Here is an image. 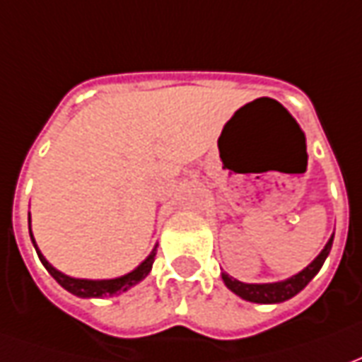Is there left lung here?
Returning <instances> with one entry per match:
<instances>
[{
    "label": "left lung",
    "instance_id": "left-lung-1",
    "mask_svg": "<svg viewBox=\"0 0 362 362\" xmlns=\"http://www.w3.org/2000/svg\"><path fill=\"white\" fill-rule=\"evenodd\" d=\"M332 243H334V236L327 240V244L324 246V250L320 252V256L310 266L304 267L303 272L293 275L291 279L279 281V283H264V285H250V283H243V281H236L233 277H228L227 273H223V281L235 295H238L244 300H250V303H259V304H275L283 303V300H288L295 295H298L308 283L312 281V277L320 272V267L324 266L327 254L332 250Z\"/></svg>",
    "mask_w": 362,
    "mask_h": 362
}]
</instances>
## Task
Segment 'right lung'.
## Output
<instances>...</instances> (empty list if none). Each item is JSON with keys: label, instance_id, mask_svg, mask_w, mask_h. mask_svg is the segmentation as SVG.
Listing matches in <instances>:
<instances>
[{"label": "right lung", "instance_id": "right-lung-1", "mask_svg": "<svg viewBox=\"0 0 362 362\" xmlns=\"http://www.w3.org/2000/svg\"><path fill=\"white\" fill-rule=\"evenodd\" d=\"M30 240L35 244V238H33V230H30ZM36 254H38V258L42 262V266L48 269L54 279L58 281L62 287L69 291L71 295L83 296V298H90V296H95V298H100V296H114L119 295V293H124L127 288H132L134 285H137L139 281L145 279L147 277V273L151 272V267H153V262H155V252L151 254L149 258L143 262L141 266L135 267L134 272L127 273V275H122V277H116V279H103V281H90V279H74V277H67L64 273H59L56 267H52L46 258H44L40 250L36 248Z\"/></svg>", "mask_w": 362, "mask_h": 362}]
</instances>
